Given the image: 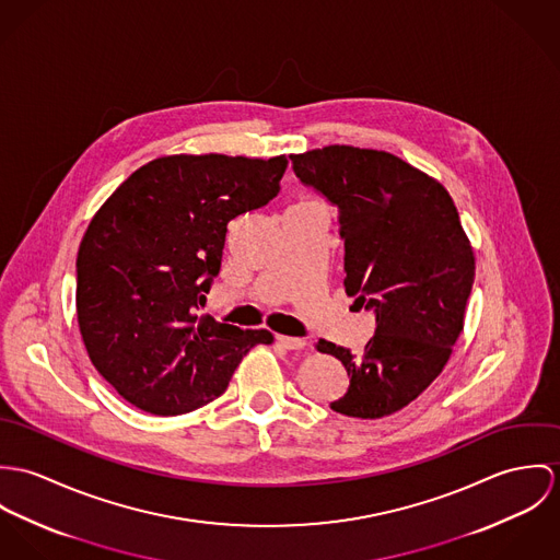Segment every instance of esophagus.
<instances>
[{"mask_svg":"<svg viewBox=\"0 0 560 560\" xmlns=\"http://www.w3.org/2000/svg\"><path fill=\"white\" fill-rule=\"evenodd\" d=\"M277 343L285 350H303L307 346L305 339H299V337H288V335H277Z\"/></svg>","mask_w":560,"mask_h":560,"instance_id":"esophagus-1","label":"esophagus"}]
</instances>
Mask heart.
Listing matches in <instances>:
<instances>
[{"instance_id":"heart-1","label":"heart","mask_w":560,"mask_h":560,"mask_svg":"<svg viewBox=\"0 0 560 560\" xmlns=\"http://www.w3.org/2000/svg\"><path fill=\"white\" fill-rule=\"evenodd\" d=\"M296 206H319V203H317L313 197H301Z\"/></svg>"}]
</instances>
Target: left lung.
Returning a JSON list of instances; mask_svg holds the SVG:
<instances>
[{"mask_svg": "<svg viewBox=\"0 0 560 560\" xmlns=\"http://www.w3.org/2000/svg\"><path fill=\"white\" fill-rule=\"evenodd\" d=\"M290 159L296 178L339 208L346 294L375 313L361 354L326 339L315 346L350 375L330 408L388 417L434 382L464 330L475 281L470 241L446 188L395 154L326 145Z\"/></svg>", "mask_w": 560, "mask_h": 560, "instance_id": "obj_1", "label": "left lung"}]
</instances>
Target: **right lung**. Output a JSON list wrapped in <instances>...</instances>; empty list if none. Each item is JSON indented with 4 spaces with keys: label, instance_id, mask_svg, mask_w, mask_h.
I'll return each instance as SVG.
<instances>
[{
    "label": "right lung",
    "instance_id": "1",
    "mask_svg": "<svg viewBox=\"0 0 560 560\" xmlns=\"http://www.w3.org/2000/svg\"><path fill=\"white\" fill-rule=\"evenodd\" d=\"M288 159L161 156L130 174L77 253V319L88 357L135 408L172 417L219 397L243 357L272 343L197 315L219 275L230 221L279 192Z\"/></svg>",
    "mask_w": 560,
    "mask_h": 560
}]
</instances>
